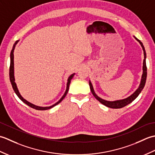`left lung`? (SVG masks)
<instances>
[{"mask_svg": "<svg viewBox=\"0 0 155 155\" xmlns=\"http://www.w3.org/2000/svg\"><path fill=\"white\" fill-rule=\"evenodd\" d=\"M134 38L139 42L140 45H141V47L143 48V50L144 52V60H143V74L142 77H141V80H140V83L139 87H138L137 89L134 92V93L130 95L129 97H128L125 98H123V99H120V100H117V101H106L104 100L103 98H101L99 97L98 95L95 93V92L94 91V88L93 87V84H92L91 81L89 80V86H90V89L91 91V93H93V96L96 98V99H97L98 101L100 102L101 103L104 104V106H106L107 107L112 108H123L125 106H127L128 104H130V103L135 99V98L139 96V94L141 93V91H143V88L145 85L146 83V80H147V65H146V58H147V54H146V51L145 49H144V46L142 43V42H140L139 39L136 38L134 36Z\"/></svg>", "mask_w": 155, "mask_h": 155, "instance_id": "8db88e82", "label": "left lung"}]
</instances>
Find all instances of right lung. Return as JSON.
I'll use <instances>...</instances> for the list:
<instances>
[{
	"label": "right lung",
	"mask_w": 155,
	"mask_h": 155,
	"mask_svg": "<svg viewBox=\"0 0 155 155\" xmlns=\"http://www.w3.org/2000/svg\"><path fill=\"white\" fill-rule=\"evenodd\" d=\"M18 41H19V40L18 41H16L15 42V44H14V45H13V47H12V51H11V56H10V57H10V58H11V64H10V68H9V77H10V81H11V83L13 90H14L15 93H16V95H17L18 97L20 98V99H21L23 102V103H25L26 104H27L28 106H29L30 107H31L32 108H35V109H36V110H45L50 109V108L54 107V106H56V105H57L58 104L60 103L64 99V98L66 97V95H67V93H68V89H69V86H70L71 79H72V78H73L75 73H73V74H71L70 76H69V77L68 78V80H67V88H66V91L64 92L63 96H62L61 98V99L59 100L58 101H57L55 104H52V105H51V106H49V107H40V106H37V105H35L34 104L30 103V102H28V101L25 99V98L21 96V94H20L19 91H18V88H17V86H16V84L15 83V68H14V51H15V48L16 45V44L18 43Z\"/></svg>",
	"instance_id": "1"
}]
</instances>
